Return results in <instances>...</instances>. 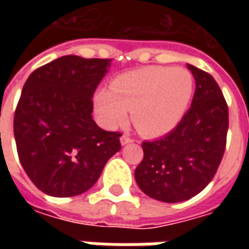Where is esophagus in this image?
I'll list each match as a JSON object with an SVG mask.
<instances>
[{
  "label": "esophagus",
  "instance_id": "obj_1",
  "mask_svg": "<svg viewBox=\"0 0 249 249\" xmlns=\"http://www.w3.org/2000/svg\"><path fill=\"white\" fill-rule=\"evenodd\" d=\"M120 142H121V145H128L130 142H133V140H132L130 137H128V136H121Z\"/></svg>",
  "mask_w": 249,
  "mask_h": 249
}]
</instances>
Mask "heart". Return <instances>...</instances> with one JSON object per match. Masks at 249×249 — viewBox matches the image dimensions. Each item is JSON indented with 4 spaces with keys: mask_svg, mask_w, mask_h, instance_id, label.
<instances>
[{
    "mask_svg": "<svg viewBox=\"0 0 249 249\" xmlns=\"http://www.w3.org/2000/svg\"><path fill=\"white\" fill-rule=\"evenodd\" d=\"M193 77L183 68L144 66L125 71L98 90L94 109L105 126L117 128L128 119L141 135L157 137L169 133L183 120L193 96Z\"/></svg>",
    "mask_w": 249,
    "mask_h": 249,
    "instance_id": "obj_1",
    "label": "heart"
}]
</instances>
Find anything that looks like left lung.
I'll return each mask as SVG.
<instances>
[{
    "label": "left lung",
    "instance_id": "left-lung-1",
    "mask_svg": "<svg viewBox=\"0 0 249 249\" xmlns=\"http://www.w3.org/2000/svg\"><path fill=\"white\" fill-rule=\"evenodd\" d=\"M196 90L180 124L155 141H144L135 178L146 196L180 203L203 191L219 168L228 132V107L217 82L189 65Z\"/></svg>",
    "mask_w": 249,
    "mask_h": 249
}]
</instances>
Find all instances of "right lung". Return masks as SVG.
<instances>
[{
    "label": "right lung",
    "instance_id": "1",
    "mask_svg": "<svg viewBox=\"0 0 249 249\" xmlns=\"http://www.w3.org/2000/svg\"><path fill=\"white\" fill-rule=\"evenodd\" d=\"M110 60L64 56L36 69L14 113L19 161L36 187L71 197L96 184L121 149L119 132L101 129L92 117L93 93Z\"/></svg>",
    "mask_w": 249,
    "mask_h": 249
}]
</instances>
